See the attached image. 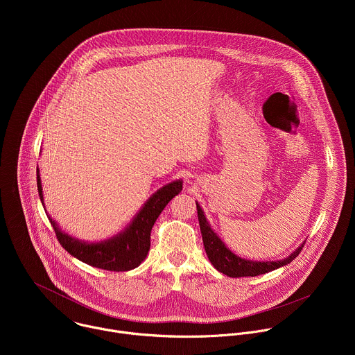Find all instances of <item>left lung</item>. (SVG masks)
Returning a JSON list of instances; mask_svg holds the SVG:
<instances>
[{
    "mask_svg": "<svg viewBox=\"0 0 355 355\" xmlns=\"http://www.w3.org/2000/svg\"><path fill=\"white\" fill-rule=\"evenodd\" d=\"M196 211H198V220H199V227L202 233V240H204L205 251L209 261L212 266L220 271L222 274L232 277V278H240V277H257L266 272H270L272 270H277L279 267H284L289 264L292 260L299 256V252L303 247H297L292 254L288 259H284L281 261H250L237 257L236 254L225 245V243L216 236V233L211 229L204 212H202L200 207L196 204Z\"/></svg>",
    "mask_w": 355,
    "mask_h": 355,
    "instance_id": "8db88e82",
    "label": "left lung"
}]
</instances>
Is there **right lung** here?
<instances>
[{
    "instance_id": "right-lung-1",
    "label": "right lung",
    "mask_w": 355,
    "mask_h": 355,
    "mask_svg": "<svg viewBox=\"0 0 355 355\" xmlns=\"http://www.w3.org/2000/svg\"><path fill=\"white\" fill-rule=\"evenodd\" d=\"M37 191L43 204L42 184L39 177V170H36ZM182 191V182L174 181L167 184L156 193L150 196L144 207L140 209L137 216L129 225V227L119 233L118 236L101 241V243H83L69 234L63 233L55 220L50 219L53 226L56 237L62 247L69 251L71 256L80 261L107 271H129L140 266L146 259L150 248V233L159 215L163 212L168 202Z\"/></svg>"
}]
</instances>
